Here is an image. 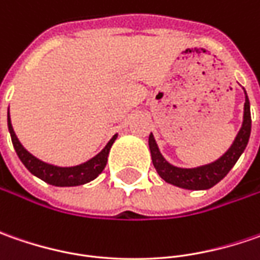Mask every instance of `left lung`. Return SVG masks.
Wrapping results in <instances>:
<instances>
[{
	"mask_svg": "<svg viewBox=\"0 0 260 260\" xmlns=\"http://www.w3.org/2000/svg\"><path fill=\"white\" fill-rule=\"evenodd\" d=\"M250 127H252L250 104H249V98L246 95L243 125L236 137L235 143L218 160H215L210 165L194 168V169L176 168V166L168 164L164 159V156L160 155V152L157 149L155 137L150 135L149 136V147H150L153 166L157 171L159 176L168 184L176 185V186L185 188V189H208V188L214 186L217 182H220L225 175L230 172V169L236 165L237 159L240 157L247 146L249 137H250Z\"/></svg>",
	"mask_w": 260,
	"mask_h": 260,
	"instance_id": "obj_1",
	"label": "left lung"
}]
</instances>
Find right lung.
<instances>
[{
  "label": "right lung",
  "mask_w": 260,
  "mask_h": 260,
  "mask_svg": "<svg viewBox=\"0 0 260 260\" xmlns=\"http://www.w3.org/2000/svg\"><path fill=\"white\" fill-rule=\"evenodd\" d=\"M8 130L11 135V140H13L15 152L20 157V160L23 162V165L35 176L40 178L42 181H45L47 184L55 185V186H76V185L86 184V182L95 179L103 172V169L107 165L108 152H110L115 137H117V135H115L98 155L94 156L92 159H89L85 164L72 166V168H60V166L49 165L46 162H42L25 150L23 145L18 142L14 130H13V125L10 121V113H8Z\"/></svg>",
  "instance_id": "1"
}]
</instances>
